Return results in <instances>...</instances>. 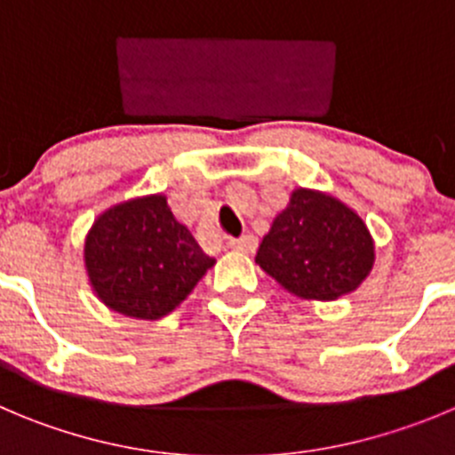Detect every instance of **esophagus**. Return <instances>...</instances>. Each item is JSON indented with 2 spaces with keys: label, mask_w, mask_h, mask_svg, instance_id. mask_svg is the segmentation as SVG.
Masks as SVG:
<instances>
[{
  "label": "esophagus",
  "mask_w": 455,
  "mask_h": 455,
  "mask_svg": "<svg viewBox=\"0 0 455 455\" xmlns=\"http://www.w3.org/2000/svg\"><path fill=\"white\" fill-rule=\"evenodd\" d=\"M228 247L233 249V251H240V253H253L258 247V240L253 235H240V237H233L231 242H228Z\"/></svg>",
  "instance_id": "esophagus-1"
}]
</instances>
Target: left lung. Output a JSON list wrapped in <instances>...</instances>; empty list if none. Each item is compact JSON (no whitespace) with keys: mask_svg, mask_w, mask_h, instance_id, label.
Returning a JSON list of instances; mask_svg holds the SVG:
<instances>
[{"mask_svg":"<svg viewBox=\"0 0 455 455\" xmlns=\"http://www.w3.org/2000/svg\"><path fill=\"white\" fill-rule=\"evenodd\" d=\"M256 262L300 299L337 300L371 274L375 244L352 208L299 188L262 237Z\"/></svg>","mask_w":455,"mask_h":455,"instance_id":"obj_1","label":"left lung"}]
</instances>
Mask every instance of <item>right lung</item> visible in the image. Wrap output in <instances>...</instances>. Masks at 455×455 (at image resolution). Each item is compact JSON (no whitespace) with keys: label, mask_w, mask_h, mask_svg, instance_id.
Segmentation results:
<instances>
[{"label":"right lung","mask_w":455,"mask_h":455,"mask_svg":"<svg viewBox=\"0 0 455 455\" xmlns=\"http://www.w3.org/2000/svg\"><path fill=\"white\" fill-rule=\"evenodd\" d=\"M213 265L164 195L109 208L84 240L93 291L114 312L143 321L172 312Z\"/></svg>","instance_id":"1"}]
</instances>
